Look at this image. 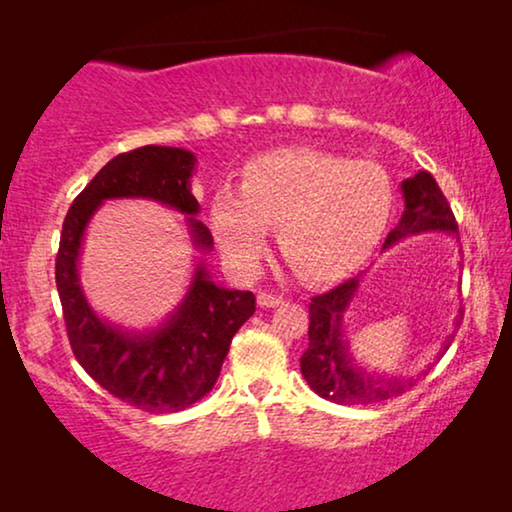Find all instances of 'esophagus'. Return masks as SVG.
Returning <instances> with one entry per match:
<instances>
[{
    "label": "esophagus",
    "instance_id": "1",
    "mask_svg": "<svg viewBox=\"0 0 512 512\" xmlns=\"http://www.w3.org/2000/svg\"><path fill=\"white\" fill-rule=\"evenodd\" d=\"M256 303L261 305V307H277V305L284 303V298L277 296V293L261 291V293H258V296H256Z\"/></svg>",
    "mask_w": 512,
    "mask_h": 512
}]
</instances>
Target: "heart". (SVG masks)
Segmentation results:
<instances>
[{"instance_id": "obj_1", "label": "heart", "mask_w": 512, "mask_h": 512, "mask_svg": "<svg viewBox=\"0 0 512 512\" xmlns=\"http://www.w3.org/2000/svg\"><path fill=\"white\" fill-rule=\"evenodd\" d=\"M394 188L370 160H347L307 146L263 153L244 165L240 191L221 186L209 221L223 256L251 272L261 261L268 228L307 279H331L366 258L387 228Z\"/></svg>"}]
</instances>
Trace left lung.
<instances>
[{"label":"left lung","mask_w":512,"mask_h":512,"mask_svg":"<svg viewBox=\"0 0 512 512\" xmlns=\"http://www.w3.org/2000/svg\"><path fill=\"white\" fill-rule=\"evenodd\" d=\"M401 193L405 200L403 216L384 240V249L405 240V237L431 233V230L459 237L452 209L429 172H417L415 177L405 179L401 184ZM359 282V277H352L335 286V289L312 298L310 331H307L310 345L300 356V370H303L307 384L321 398L340 405H375L389 401V398L401 396L410 387H415L419 375H426V370L419 375H384L361 366L354 359L345 333V312L352 305L356 291H359ZM459 321L461 314L454 317V331L459 328ZM452 340L454 333L447 335L443 347H440V354L447 352Z\"/></svg>","instance_id":"left-lung-1"}]
</instances>
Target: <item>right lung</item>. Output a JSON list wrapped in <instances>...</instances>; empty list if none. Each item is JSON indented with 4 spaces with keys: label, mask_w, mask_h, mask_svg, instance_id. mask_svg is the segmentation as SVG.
I'll list each match as a JSON object with an SVG mask.
<instances>
[{
    "label": "right lung",
    "mask_w": 512,
    "mask_h": 512,
    "mask_svg": "<svg viewBox=\"0 0 512 512\" xmlns=\"http://www.w3.org/2000/svg\"><path fill=\"white\" fill-rule=\"evenodd\" d=\"M195 163L191 151L156 144L111 158L69 207L55 258V284L76 361L111 396L146 412H179L212 391L230 340L256 312V298L251 291L223 289L207 263L198 261L186 296L163 324L149 331L109 324L83 293L81 244L102 202L142 198L184 214L193 247L209 254L212 235L195 219Z\"/></svg>",
    "instance_id": "1"
}]
</instances>
